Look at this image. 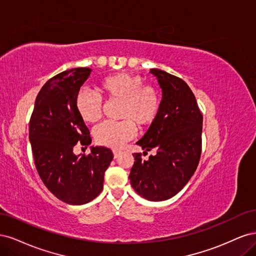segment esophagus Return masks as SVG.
Returning a JSON list of instances; mask_svg holds the SVG:
<instances>
[{
    "mask_svg": "<svg viewBox=\"0 0 256 256\" xmlns=\"http://www.w3.org/2000/svg\"><path fill=\"white\" fill-rule=\"evenodd\" d=\"M120 150H113V154H114V158H118L120 156Z\"/></svg>",
    "mask_w": 256,
    "mask_h": 256,
    "instance_id": "1",
    "label": "esophagus"
}]
</instances>
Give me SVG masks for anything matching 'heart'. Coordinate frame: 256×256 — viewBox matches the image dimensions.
<instances>
[{
  "label": "heart",
  "mask_w": 256,
  "mask_h": 256,
  "mask_svg": "<svg viewBox=\"0 0 256 256\" xmlns=\"http://www.w3.org/2000/svg\"><path fill=\"white\" fill-rule=\"evenodd\" d=\"M100 97L118 102L120 122H104L94 129L98 144L120 148L136 134V128L146 129L157 120L161 109V94L150 84H143L140 76L116 72L96 84ZM94 92L82 90L76 99V109L85 122H96L102 118V100Z\"/></svg>",
  "instance_id": "1"
}]
</instances>
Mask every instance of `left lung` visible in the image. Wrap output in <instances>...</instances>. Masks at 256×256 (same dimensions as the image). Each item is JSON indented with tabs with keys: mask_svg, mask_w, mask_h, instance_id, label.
<instances>
[{
	"mask_svg": "<svg viewBox=\"0 0 256 256\" xmlns=\"http://www.w3.org/2000/svg\"><path fill=\"white\" fill-rule=\"evenodd\" d=\"M162 88L157 120L136 144L148 160L134 152L129 180L142 198L158 202L180 192L194 174L202 154L203 115L188 84L160 69H150Z\"/></svg>",
	"mask_w": 256,
	"mask_h": 256,
	"instance_id": "1",
	"label": "left lung"
}]
</instances>
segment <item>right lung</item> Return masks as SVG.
Segmentation results:
<instances>
[{"instance_id": "1", "label": "right lung", "mask_w": 256, "mask_h": 256, "mask_svg": "<svg viewBox=\"0 0 256 256\" xmlns=\"http://www.w3.org/2000/svg\"><path fill=\"white\" fill-rule=\"evenodd\" d=\"M90 68L69 69L44 83L30 118V142L40 177L54 196L72 205L94 200L104 188V172L113 152L104 146L92 147L88 154L74 152L78 144H90V130L76 109L80 88Z\"/></svg>"}]
</instances>
